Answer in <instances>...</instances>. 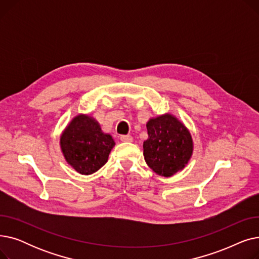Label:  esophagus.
Returning <instances> with one entry per match:
<instances>
[{
    "instance_id": "obj_1",
    "label": "esophagus",
    "mask_w": 259,
    "mask_h": 259,
    "mask_svg": "<svg viewBox=\"0 0 259 259\" xmlns=\"http://www.w3.org/2000/svg\"><path fill=\"white\" fill-rule=\"evenodd\" d=\"M120 141H121V142L130 143V142L133 141V138L131 137V135H120Z\"/></svg>"
}]
</instances>
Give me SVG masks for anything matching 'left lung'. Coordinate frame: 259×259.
<instances>
[{"mask_svg": "<svg viewBox=\"0 0 259 259\" xmlns=\"http://www.w3.org/2000/svg\"><path fill=\"white\" fill-rule=\"evenodd\" d=\"M147 130L148 140L143 145L147 165L165 178L184 169L192 155L193 142L183 122L164 114L149 120Z\"/></svg>", "mask_w": 259, "mask_h": 259, "instance_id": "left-lung-1", "label": "left lung"}]
</instances>
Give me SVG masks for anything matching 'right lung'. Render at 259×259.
<instances>
[{
	"instance_id": "add662e5",
	"label": "right lung",
	"mask_w": 259,
	"mask_h": 259,
	"mask_svg": "<svg viewBox=\"0 0 259 259\" xmlns=\"http://www.w3.org/2000/svg\"><path fill=\"white\" fill-rule=\"evenodd\" d=\"M114 145L111 135L104 133L99 122L85 114L75 116L61 137L67 162L85 175L97 172L106 164Z\"/></svg>"
}]
</instances>
